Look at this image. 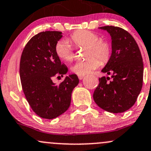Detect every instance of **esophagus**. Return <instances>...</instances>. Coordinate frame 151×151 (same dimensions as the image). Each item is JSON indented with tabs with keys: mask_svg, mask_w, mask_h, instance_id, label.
Wrapping results in <instances>:
<instances>
[{
	"mask_svg": "<svg viewBox=\"0 0 151 151\" xmlns=\"http://www.w3.org/2000/svg\"><path fill=\"white\" fill-rule=\"evenodd\" d=\"M84 77H85V75L84 74H79L78 75V78L80 79V80H82V79L84 78Z\"/></svg>",
	"mask_w": 151,
	"mask_h": 151,
	"instance_id": "obj_1",
	"label": "esophagus"
}]
</instances>
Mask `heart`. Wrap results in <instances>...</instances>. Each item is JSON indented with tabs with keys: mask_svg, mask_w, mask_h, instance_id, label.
<instances>
[{
	"mask_svg": "<svg viewBox=\"0 0 151 151\" xmlns=\"http://www.w3.org/2000/svg\"><path fill=\"white\" fill-rule=\"evenodd\" d=\"M69 42L75 48L86 47L85 57H88L85 61H77L72 65L71 70L74 74L78 75L88 74L96 69L101 62L105 63L110 59L111 55L110 43L101 40L97 33L89 30H78L70 36ZM70 44L69 41L62 40L55 44V54L62 61H71L74 59V48Z\"/></svg>",
	"mask_w": 151,
	"mask_h": 151,
	"instance_id": "b5f03b06",
	"label": "heart"
}]
</instances>
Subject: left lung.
<instances>
[{
	"label": "left lung",
	"mask_w": 151,
	"mask_h": 151,
	"mask_svg": "<svg viewBox=\"0 0 151 151\" xmlns=\"http://www.w3.org/2000/svg\"><path fill=\"white\" fill-rule=\"evenodd\" d=\"M112 40V53L102 72L110 77L99 78L93 93L96 104L106 111L122 113L137 101L143 82V62L140 50L134 37L121 27H101Z\"/></svg>",
	"instance_id": "8db88e82"
}]
</instances>
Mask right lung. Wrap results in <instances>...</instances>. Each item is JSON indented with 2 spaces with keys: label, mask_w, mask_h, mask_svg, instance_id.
Returning <instances> with one entry per match:
<instances>
[{
  "label": "right lung",
  "mask_w": 151,
  "mask_h": 151,
  "mask_svg": "<svg viewBox=\"0 0 151 151\" xmlns=\"http://www.w3.org/2000/svg\"><path fill=\"white\" fill-rule=\"evenodd\" d=\"M61 37L58 31L38 33L26 44L20 59V80L25 98L33 111L47 119L56 118L69 109L72 90L79 83L76 74L69 75L58 85L52 80L68 71L55 52Z\"/></svg>",
  "instance_id": "add662e5"
}]
</instances>
